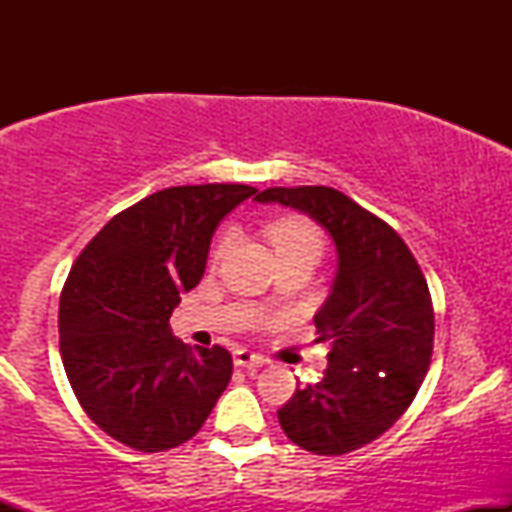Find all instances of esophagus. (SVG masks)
Instances as JSON below:
<instances>
[{"instance_id": "1", "label": "esophagus", "mask_w": 512, "mask_h": 512, "mask_svg": "<svg viewBox=\"0 0 512 512\" xmlns=\"http://www.w3.org/2000/svg\"><path fill=\"white\" fill-rule=\"evenodd\" d=\"M233 363H236V366H240V368L255 370V368L267 366V358L260 356V354H252V351L240 349V351H236V356H233Z\"/></svg>"}]
</instances>
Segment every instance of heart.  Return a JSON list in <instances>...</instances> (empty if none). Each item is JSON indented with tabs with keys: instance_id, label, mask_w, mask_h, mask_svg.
Masks as SVG:
<instances>
[{
	"instance_id": "1",
	"label": "heart",
	"mask_w": 512,
	"mask_h": 512,
	"mask_svg": "<svg viewBox=\"0 0 512 512\" xmlns=\"http://www.w3.org/2000/svg\"><path fill=\"white\" fill-rule=\"evenodd\" d=\"M267 236L272 240L274 250L279 252V257H291V255H322V233L313 221L305 219V216H284V219L274 221L267 228ZM231 231H223L219 240L214 243L211 250V260L219 262L226 255L228 245H231Z\"/></svg>"
}]
</instances>
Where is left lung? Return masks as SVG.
Segmentation results:
<instances>
[{
    "mask_svg": "<svg viewBox=\"0 0 512 512\" xmlns=\"http://www.w3.org/2000/svg\"><path fill=\"white\" fill-rule=\"evenodd\" d=\"M255 199L305 211L337 245V279L315 315L330 363L276 416L303 450L346 455L383 436L424 383L436 334L424 272L390 223L334 187H269Z\"/></svg>",
    "mask_w": 512,
    "mask_h": 512,
    "instance_id": "obj_1",
    "label": "left lung"
}]
</instances>
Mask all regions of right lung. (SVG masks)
Returning a JSON list of instances; mask_svg holds the SVG:
<instances>
[{
  "label": "right lung",
  "instance_id": "obj_1",
  "mask_svg": "<svg viewBox=\"0 0 512 512\" xmlns=\"http://www.w3.org/2000/svg\"><path fill=\"white\" fill-rule=\"evenodd\" d=\"M250 185L166 187L115 214L69 269L60 354L81 409L122 445L163 452L190 440L226 390L233 358L170 332L180 293L207 267L216 226Z\"/></svg>",
  "mask_w": 512,
  "mask_h": 512
}]
</instances>
